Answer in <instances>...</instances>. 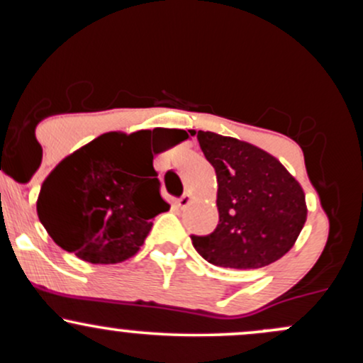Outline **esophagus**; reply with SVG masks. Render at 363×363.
<instances>
[{
    "mask_svg": "<svg viewBox=\"0 0 363 363\" xmlns=\"http://www.w3.org/2000/svg\"><path fill=\"white\" fill-rule=\"evenodd\" d=\"M189 203H191V194H182L181 198L177 199V206L181 208V210H184V208L189 205Z\"/></svg>",
    "mask_w": 363,
    "mask_h": 363,
    "instance_id": "1",
    "label": "esophagus"
}]
</instances>
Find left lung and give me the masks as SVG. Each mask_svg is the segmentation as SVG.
Segmentation results:
<instances>
[{"mask_svg": "<svg viewBox=\"0 0 363 363\" xmlns=\"http://www.w3.org/2000/svg\"><path fill=\"white\" fill-rule=\"evenodd\" d=\"M203 155L218 181V225L191 235L199 256L215 266L256 269L290 251L307 218L306 194L277 158L254 145L198 131Z\"/></svg>", "mask_w": 363, "mask_h": 363, "instance_id": "1", "label": "left lung"}]
</instances>
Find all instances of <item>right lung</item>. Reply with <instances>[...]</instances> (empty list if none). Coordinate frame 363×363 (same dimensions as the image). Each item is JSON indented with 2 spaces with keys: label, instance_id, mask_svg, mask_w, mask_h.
Masks as SVG:
<instances>
[{
  "label": "right lung",
  "instance_id": "obj_1",
  "mask_svg": "<svg viewBox=\"0 0 363 363\" xmlns=\"http://www.w3.org/2000/svg\"><path fill=\"white\" fill-rule=\"evenodd\" d=\"M182 129L106 133L57 164L40 187L37 215L60 247L94 264L138 252L152 218L169 210L153 155L186 140Z\"/></svg>",
  "mask_w": 363,
  "mask_h": 363
}]
</instances>
